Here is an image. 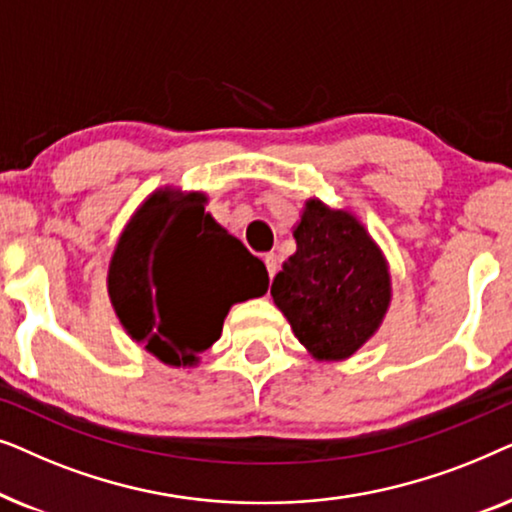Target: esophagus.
Listing matches in <instances>:
<instances>
[{
	"label": "esophagus",
	"mask_w": 512,
	"mask_h": 512,
	"mask_svg": "<svg viewBox=\"0 0 512 512\" xmlns=\"http://www.w3.org/2000/svg\"><path fill=\"white\" fill-rule=\"evenodd\" d=\"M263 261H265V268H268V275L272 279V277L277 275V270H279V258H277V254H265Z\"/></svg>",
	"instance_id": "34e87169"
}]
</instances>
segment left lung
I'll return each instance as SVG.
<instances>
[{"label":"left lung","instance_id":"1","mask_svg":"<svg viewBox=\"0 0 512 512\" xmlns=\"http://www.w3.org/2000/svg\"><path fill=\"white\" fill-rule=\"evenodd\" d=\"M296 254L272 279V300L307 354L345 361L380 331L391 305L389 261L359 216L305 200Z\"/></svg>","mask_w":512,"mask_h":512}]
</instances>
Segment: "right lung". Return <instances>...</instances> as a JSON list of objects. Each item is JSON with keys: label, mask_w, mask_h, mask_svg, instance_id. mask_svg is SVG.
<instances>
[{"label": "right lung", "mask_w": 512, "mask_h": 512, "mask_svg": "<svg viewBox=\"0 0 512 512\" xmlns=\"http://www.w3.org/2000/svg\"><path fill=\"white\" fill-rule=\"evenodd\" d=\"M202 191L156 188L118 235L107 291L132 342L172 368H195L230 307L268 291V270L212 214Z\"/></svg>", "instance_id": "right-lung-1"}]
</instances>
